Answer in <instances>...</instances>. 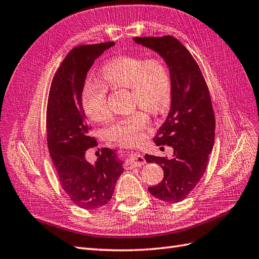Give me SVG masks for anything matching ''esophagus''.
<instances>
[{
  "label": "esophagus",
  "mask_w": 259,
  "mask_h": 259,
  "mask_svg": "<svg viewBox=\"0 0 259 259\" xmlns=\"http://www.w3.org/2000/svg\"><path fill=\"white\" fill-rule=\"evenodd\" d=\"M146 163L145 161V158L143 157V155L138 152H134V153H131L128 161L126 162V166L128 169H133V167H136V166H141L144 165Z\"/></svg>",
  "instance_id": "34e87169"
}]
</instances>
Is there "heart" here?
I'll list each match as a JSON object with an SVG mask.
<instances>
[{"label": "heart", "instance_id": "1", "mask_svg": "<svg viewBox=\"0 0 259 259\" xmlns=\"http://www.w3.org/2000/svg\"><path fill=\"white\" fill-rule=\"evenodd\" d=\"M107 87L128 88L131 107L142 108L153 115L161 114L169 108L171 78L169 69L160 58L123 55L106 63L101 68V82H87L81 92L82 109L94 122H104L110 115ZM148 124V114L134 111L114 118L104 133L109 141L131 146L141 141Z\"/></svg>", "mask_w": 259, "mask_h": 259}]
</instances>
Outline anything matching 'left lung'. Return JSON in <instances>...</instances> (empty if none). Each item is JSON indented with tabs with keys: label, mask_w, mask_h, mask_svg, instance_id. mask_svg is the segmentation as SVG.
Masks as SVG:
<instances>
[{
	"label": "left lung",
	"mask_w": 259,
	"mask_h": 259,
	"mask_svg": "<svg viewBox=\"0 0 259 259\" xmlns=\"http://www.w3.org/2000/svg\"><path fill=\"white\" fill-rule=\"evenodd\" d=\"M157 52L169 68L171 108L153 142L173 147L172 158L146 155L161 165L162 181L148 187L156 198L176 204L187 197L204 176L214 143V113L207 83L190 51L172 36L133 39Z\"/></svg>",
	"instance_id": "1"
}]
</instances>
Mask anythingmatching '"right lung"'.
<instances>
[{"label": "right lung", "mask_w": 259, "mask_h": 259, "mask_svg": "<svg viewBox=\"0 0 259 259\" xmlns=\"http://www.w3.org/2000/svg\"><path fill=\"white\" fill-rule=\"evenodd\" d=\"M114 42L79 46L69 52L55 73L47 107V141L63 190L75 205L94 210L112 198L123 161L116 150L102 148L94 163L86 151L96 139L90 135L81 92L89 68Z\"/></svg>", "instance_id": "obj_1"}]
</instances>
